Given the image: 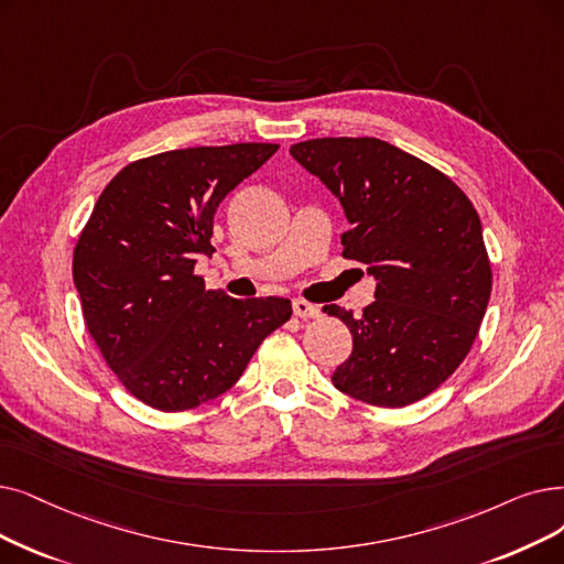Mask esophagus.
<instances>
[{"label":"esophagus","instance_id":"esophagus-1","mask_svg":"<svg viewBox=\"0 0 564 564\" xmlns=\"http://www.w3.org/2000/svg\"><path fill=\"white\" fill-rule=\"evenodd\" d=\"M292 311H295L297 317H321V306H315V304L304 302V300L292 302Z\"/></svg>","mask_w":564,"mask_h":564}]
</instances>
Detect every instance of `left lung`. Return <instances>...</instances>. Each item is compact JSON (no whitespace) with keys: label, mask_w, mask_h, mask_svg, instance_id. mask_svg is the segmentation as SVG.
<instances>
[{"label":"left lung","mask_w":564,"mask_h":564,"mask_svg":"<svg viewBox=\"0 0 564 564\" xmlns=\"http://www.w3.org/2000/svg\"><path fill=\"white\" fill-rule=\"evenodd\" d=\"M290 154L338 198L343 258L366 264L376 302L325 306L352 334L332 376L380 408L429 397L470 352L491 297V262L473 203L447 175L378 138H315Z\"/></svg>","instance_id":"obj_1"}]
</instances>
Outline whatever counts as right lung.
<instances>
[{
	"mask_svg": "<svg viewBox=\"0 0 564 564\" xmlns=\"http://www.w3.org/2000/svg\"><path fill=\"white\" fill-rule=\"evenodd\" d=\"M276 150L163 152L119 170L96 200L73 251V283L96 346L142 403L180 412L221 397L290 321V300H235L193 274L214 253L216 207Z\"/></svg>",
	"mask_w": 564,
	"mask_h": 564,
	"instance_id": "1",
	"label": "right lung"
}]
</instances>
